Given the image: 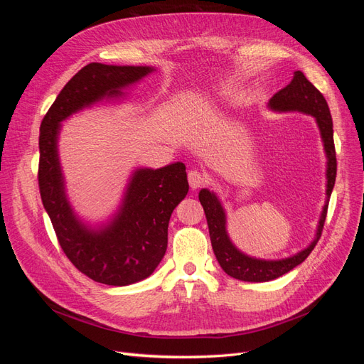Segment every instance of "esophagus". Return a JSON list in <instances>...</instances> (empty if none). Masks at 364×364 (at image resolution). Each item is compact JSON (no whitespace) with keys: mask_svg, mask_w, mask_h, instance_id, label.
<instances>
[{"mask_svg":"<svg viewBox=\"0 0 364 364\" xmlns=\"http://www.w3.org/2000/svg\"><path fill=\"white\" fill-rule=\"evenodd\" d=\"M188 182H190L191 188L196 190V188H199V186H202V185L205 183V176H203L200 171L191 170V171L188 173Z\"/></svg>","mask_w":364,"mask_h":364,"instance_id":"esophagus-1","label":"esophagus"}]
</instances>
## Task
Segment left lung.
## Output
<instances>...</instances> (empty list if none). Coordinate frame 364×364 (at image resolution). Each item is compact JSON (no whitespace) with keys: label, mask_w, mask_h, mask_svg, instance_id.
Listing matches in <instances>:
<instances>
[{"label":"left lung","mask_w":364,"mask_h":364,"mask_svg":"<svg viewBox=\"0 0 364 364\" xmlns=\"http://www.w3.org/2000/svg\"><path fill=\"white\" fill-rule=\"evenodd\" d=\"M269 106L274 111H299L304 114H310L316 118L317 126L321 129V135L323 139V146L328 158V168H326V205L323 206L321 222H318L317 234L313 243L304 249L302 252L296 253L294 257L285 258L281 261H264L246 257L234 247L226 234V218L223 208L220 205L217 197L209 193L208 190H202L199 193V200L203 206L206 215V222L209 228V237H211V245L215 253V258L229 277H232L240 281L247 282H266L277 279L282 274L290 272L296 266H299L305 258L310 255L311 250L316 247L318 238L322 235L325 218L328 213V200L331 197L336 174H337V159H336V147H334V132H333V118L329 112L328 103L322 92L306 79L302 71H296L293 80L282 87L281 91L274 94Z\"/></svg>","instance_id":"1"}]
</instances>
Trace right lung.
I'll return each instance as SVG.
<instances>
[{
    "mask_svg": "<svg viewBox=\"0 0 364 364\" xmlns=\"http://www.w3.org/2000/svg\"><path fill=\"white\" fill-rule=\"evenodd\" d=\"M151 71L149 67L87 63L63 86L41 123L38 182L43 208L74 267L106 285L138 282L158 267L167 250L173 209L188 193L185 164L135 171L114 222L102 230H90L75 218L65 196L58 158L59 123L105 97L121 95V87Z\"/></svg>",
    "mask_w": 364,
    "mask_h": 364,
    "instance_id": "obj_1",
    "label": "right lung"
}]
</instances>
